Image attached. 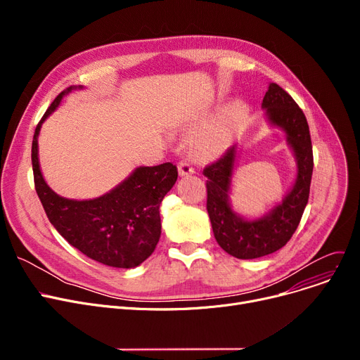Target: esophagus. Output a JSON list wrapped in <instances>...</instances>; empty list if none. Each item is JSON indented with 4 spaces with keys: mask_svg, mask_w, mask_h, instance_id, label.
<instances>
[{
    "mask_svg": "<svg viewBox=\"0 0 360 360\" xmlns=\"http://www.w3.org/2000/svg\"><path fill=\"white\" fill-rule=\"evenodd\" d=\"M178 170H179V175L181 176H188V175H193L195 172L193 165L188 162V160H179Z\"/></svg>",
    "mask_w": 360,
    "mask_h": 360,
    "instance_id": "34e87169",
    "label": "esophagus"
}]
</instances>
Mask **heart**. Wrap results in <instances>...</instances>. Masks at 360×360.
I'll return each instance as SVG.
<instances>
[{
    "mask_svg": "<svg viewBox=\"0 0 360 360\" xmlns=\"http://www.w3.org/2000/svg\"><path fill=\"white\" fill-rule=\"evenodd\" d=\"M242 103H232L201 127L191 140V148L198 158H212L228 147L243 120Z\"/></svg>",
    "mask_w": 360,
    "mask_h": 360,
    "instance_id": "1",
    "label": "heart"
}]
</instances>
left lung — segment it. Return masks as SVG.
<instances>
[{"instance_id":"1","label":"left lung","mask_w":360,"mask_h":360,"mask_svg":"<svg viewBox=\"0 0 360 360\" xmlns=\"http://www.w3.org/2000/svg\"><path fill=\"white\" fill-rule=\"evenodd\" d=\"M262 108L267 109L271 124L286 131L288 141L297 159V176L289 195L270 214L258 220H245L235 214L228 201L229 184L236 158V146L229 147L213 163L207 165V213L214 238L220 247L239 259H252L276 252L290 240L297 229L309 198L314 155L305 113L290 94L271 83Z\"/></svg>"}]
</instances>
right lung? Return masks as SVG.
Returning <instances> with one entry per match:
<instances>
[{"label": "right lung", "instance_id": "add662e5", "mask_svg": "<svg viewBox=\"0 0 360 360\" xmlns=\"http://www.w3.org/2000/svg\"><path fill=\"white\" fill-rule=\"evenodd\" d=\"M61 91L44 113L32 141V166L37 197L60 235L89 258L109 267H137L155 251L160 238V202L178 179L174 163L134 170L109 194L89 201L56 195L42 178L37 160V134L42 122L60 105Z\"/></svg>", "mask_w": 360, "mask_h": 360}]
</instances>
